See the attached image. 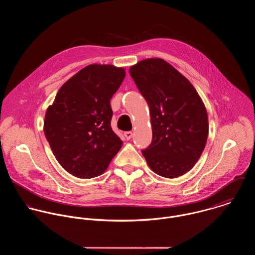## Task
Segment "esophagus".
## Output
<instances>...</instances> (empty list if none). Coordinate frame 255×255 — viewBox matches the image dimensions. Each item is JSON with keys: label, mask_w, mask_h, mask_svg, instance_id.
<instances>
[{"label": "esophagus", "mask_w": 255, "mask_h": 255, "mask_svg": "<svg viewBox=\"0 0 255 255\" xmlns=\"http://www.w3.org/2000/svg\"><path fill=\"white\" fill-rule=\"evenodd\" d=\"M124 135H125V137L128 140V139H130V138H131V136H132V132H131V131H126V132L124 133Z\"/></svg>", "instance_id": "1"}]
</instances>
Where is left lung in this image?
Segmentation results:
<instances>
[{"label":"left lung","mask_w":255,"mask_h":255,"mask_svg":"<svg viewBox=\"0 0 255 255\" xmlns=\"http://www.w3.org/2000/svg\"><path fill=\"white\" fill-rule=\"evenodd\" d=\"M129 74L149 106L152 142L142 154L164 178L187 173L201 156L208 136L205 106L192 84L162 59L143 60Z\"/></svg>","instance_id":"left-lung-1"}]
</instances>
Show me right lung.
Wrapping results in <instances>:
<instances>
[{"instance_id": "add662e5", "label": "right lung", "mask_w": 255, "mask_h": 255, "mask_svg": "<svg viewBox=\"0 0 255 255\" xmlns=\"http://www.w3.org/2000/svg\"><path fill=\"white\" fill-rule=\"evenodd\" d=\"M126 72L111 65H90L70 78L48 107L44 133L60 165L74 177L100 176L121 149L113 131L110 100Z\"/></svg>"}]
</instances>
